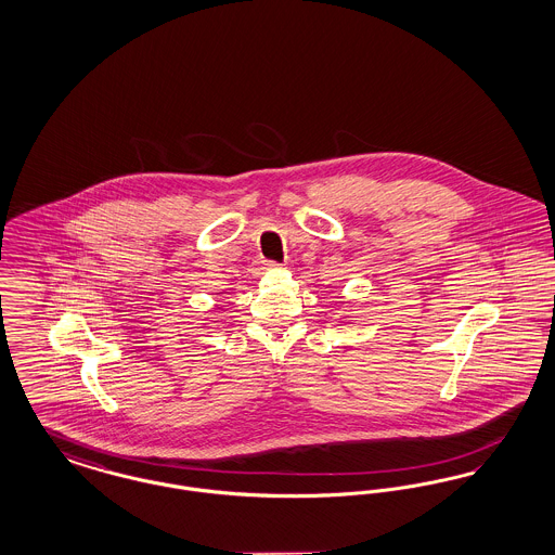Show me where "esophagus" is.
<instances>
[{
	"instance_id": "1",
	"label": "esophagus",
	"mask_w": 555,
	"mask_h": 555,
	"mask_svg": "<svg viewBox=\"0 0 555 555\" xmlns=\"http://www.w3.org/2000/svg\"><path fill=\"white\" fill-rule=\"evenodd\" d=\"M264 266H266V268H276V266H279V264H276V262H266Z\"/></svg>"
}]
</instances>
